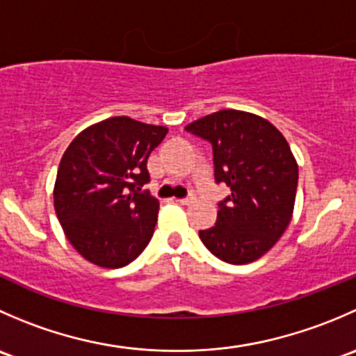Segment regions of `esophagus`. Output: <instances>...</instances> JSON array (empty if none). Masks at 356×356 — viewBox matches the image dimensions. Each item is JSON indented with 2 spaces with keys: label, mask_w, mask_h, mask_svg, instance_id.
<instances>
[{
  "label": "esophagus",
  "mask_w": 356,
  "mask_h": 356,
  "mask_svg": "<svg viewBox=\"0 0 356 356\" xmlns=\"http://www.w3.org/2000/svg\"><path fill=\"white\" fill-rule=\"evenodd\" d=\"M195 200H196L195 195H189V196H186V198H181V200H177V201L181 204H189V203H193V201H195Z\"/></svg>",
  "instance_id": "obj_1"
}]
</instances>
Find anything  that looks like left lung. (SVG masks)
Masks as SVG:
<instances>
[{
  "label": "left lung",
  "mask_w": 356,
  "mask_h": 356,
  "mask_svg": "<svg viewBox=\"0 0 356 356\" xmlns=\"http://www.w3.org/2000/svg\"><path fill=\"white\" fill-rule=\"evenodd\" d=\"M186 131L210 143L215 181L231 188L218 203L215 225L200 231V239L227 264L258 260L293 217L298 163L288 141L270 122L241 110L215 111Z\"/></svg>",
  "instance_id": "1"
}]
</instances>
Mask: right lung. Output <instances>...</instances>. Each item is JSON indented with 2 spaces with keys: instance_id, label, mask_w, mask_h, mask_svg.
Segmentation results:
<instances>
[{
  "instance_id": "add662e5",
  "label": "right lung",
  "mask_w": 356,
  "mask_h": 356,
  "mask_svg": "<svg viewBox=\"0 0 356 356\" xmlns=\"http://www.w3.org/2000/svg\"><path fill=\"white\" fill-rule=\"evenodd\" d=\"M167 132L111 117L84 129L63 153L53 191L56 217L91 264L125 267L148 246L160 203L141 188L149 182V153Z\"/></svg>"
}]
</instances>
